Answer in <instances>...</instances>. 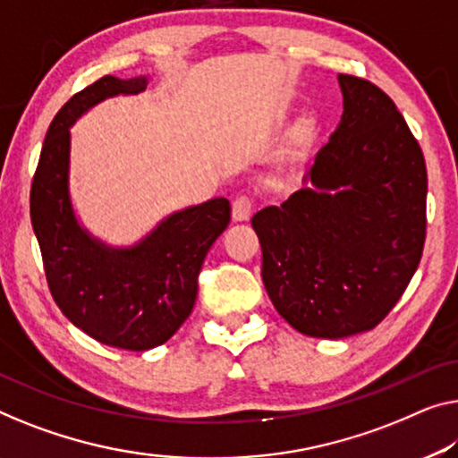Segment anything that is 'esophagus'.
Wrapping results in <instances>:
<instances>
[{
	"instance_id": "obj_1",
	"label": "esophagus",
	"mask_w": 458,
	"mask_h": 458,
	"mask_svg": "<svg viewBox=\"0 0 458 458\" xmlns=\"http://www.w3.org/2000/svg\"><path fill=\"white\" fill-rule=\"evenodd\" d=\"M252 211V199L249 195H238L232 201V220L234 222H247Z\"/></svg>"
}]
</instances>
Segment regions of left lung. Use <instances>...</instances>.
I'll return each instance as SVG.
<instances>
[{"label": "left lung", "instance_id": "8db88e82", "mask_svg": "<svg viewBox=\"0 0 458 458\" xmlns=\"http://www.w3.org/2000/svg\"><path fill=\"white\" fill-rule=\"evenodd\" d=\"M344 114L282 206L252 216L276 310L309 337L377 327L418 269L426 241V160L394 102L339 73Z\"/></svg>", "mask_w": 458, "mask_h": 458}]
</instances>
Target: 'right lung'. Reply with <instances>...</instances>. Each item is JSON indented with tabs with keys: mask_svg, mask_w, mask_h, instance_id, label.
Here are the masks:
<instances>
[{
	"mask_svg": "<svg viewBox=\"0 0 458 458\" xmlns=\"http://www.w3.org/2000/svg\"><path fill=\"white\" fill-rule=\"evenodd\" d=\"M146 86V76H105L73 94L51 121L30 189L32 230L53 300L86 335L129 352L152 350L179 331L195 306L208 250L230 224L224 197L174 211L133 247H108L78 222L70 127L98 102Z\"/></svg>",
	"mask_w": 458,
	"mask_h": 458,
	"instance_id": "obj_1",
	"label": "right lung"
}]
</instances>
